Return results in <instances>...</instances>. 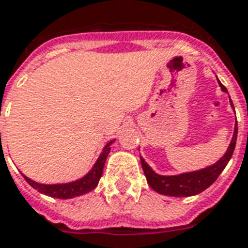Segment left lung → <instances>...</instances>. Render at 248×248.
<instances>
[{
	"label": "left lung",
	"instance_id": "8db88e82",
	"mask_svg": "<svg viewBox=\"0 0 248 248\" xmlns=\"http://www.w3.org/2000/svg\"><path fill=\"white\" fill-rule=\"evenodd\" d=\"M218 84H219L222 91L227 92V89L222 85L219 80H218ZM230 105L234 109L232 100H230ZM236 134H238V124L235 122L232 142L229 144V148L225 152V155L212 166L202 168V170H193V172H185V173L173 176L159 175L140 156L143 172H144V176L147 179L148 185L157 193L164 194V196H172V197H189V196L201 193L202 190L209 188L214 181L217 180L218 176L221 175V172L225 170L229 160L232 159V152L235 148Z\"/></svg>",
	"mask_w": 248,
	"mask_h": 248
}]
</instances>
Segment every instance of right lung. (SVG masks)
Segmentation results:
<instances>
[{"label":"right lung","mask_w":248,"mask_h":248,"mask_svg":"<svg viewBox=\"0 0 248 248\" xmlns=\"http://www.w3.org/2000/svg\"><path fill=\"white\" fill-rule=\"evenodd\" d=\"M114 140H110L109 143H106V146L100 154V156L94 163V166L92 167V170L88 172L87 175L82 176L81 179H78V180L65 183V184H40V183H36V181L29 179L27 176L23 175V177L34 189H36L40 193L46 194V196H49V197H55V199H73V197L89 193L91 190L96 188L98 181H100L101 176H102V170H104V167H105L106 157H108L110 152V146Z\"/></svg>","instance_id":"1"}]
</instances>
